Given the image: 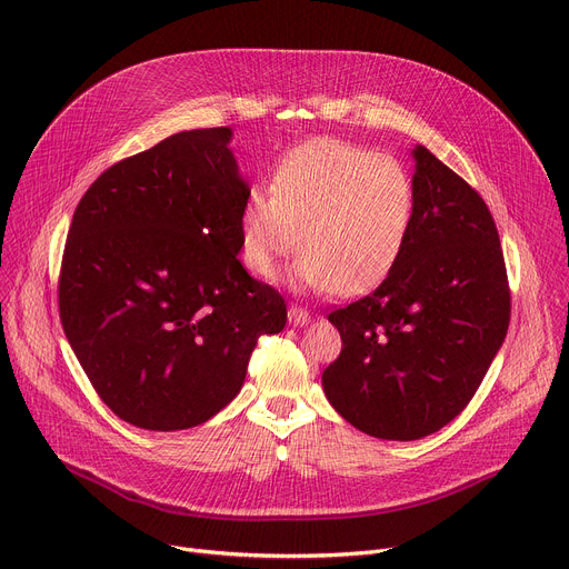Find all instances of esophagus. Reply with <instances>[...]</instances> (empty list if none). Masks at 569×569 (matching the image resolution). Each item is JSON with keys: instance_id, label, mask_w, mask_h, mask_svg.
Listing matches in <instances>:
<instances>
[{"instance_id": "obj_1", "label": "esophagus", "mask_w": 569, "mask_h": 569, "mask_svg": "<svg viewBox=\"0 0 569 569\" xmlns=\"http://www.w3.org/2000/svg\"><path fill=\"white\" fill-rule=\"evenodd\" d=\"M309 311L307 309H302V307H297V305H290V309H288V320H290V325H305V322H309Z\"/></svg>"}]
</instances>
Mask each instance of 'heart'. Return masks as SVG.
<instances>
[{
    "instance_id": "heart-1",
    "label": "heart",
    "mask_w": 569,
    "mask_h": 569,
    "mask_svg": "<svg viewBox=\"0 0 569 569\" xmlns=\"http://www.w3.org/2000/svg\"><path fill=\"white\" fill-rule=\"evenodd\" d=\"M415 212L412 179L392 154L337 138L288 152L239 214V256L272 279L295 251V279L332 297H360L397 267Z\"/></svg>"
}]
</instances>
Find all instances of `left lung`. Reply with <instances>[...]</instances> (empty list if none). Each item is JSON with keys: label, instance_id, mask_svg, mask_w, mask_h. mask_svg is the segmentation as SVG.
<instances>
[{"label": "left lung", "instance_id": "obj_1", "mask_svg": "<svg viewBox=\"0 0 569 569\" xmlns=\"http://www.w3.org/2000/svg\"><path fill=\"white\" fill-rule=\"evenodd\" d=\"M406 249L362 300L330 313L343 348L322 371L335 410L373 438L417 440L470 403L510 325V286L487 202L417 144Z\"/></svg>", "mask_w": 569, "mask_h": 569}]
</instances>
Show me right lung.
<instances>
[{
  "instance_id": "right-lung-1",
  "label": "right lung",
  "mask_w": 569,
  "mask_h": 569,
  "mask_svg": "<svg viewBox=\"0 0 569 569\" xmlns=\"http://www.w3.org/2000/svg\"><path fill=\"white\" fill-rule=\"evenodd\" d=\"M228 127L174 133L110 166L80 198L59 318L101 401L133 427L191 429L242 390L286 302L239 262L249 187Z\"/></svg>"
}]
</instances>
